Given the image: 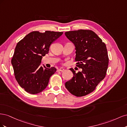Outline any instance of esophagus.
I'll use <instances>...</instances> for the list:
<instances>
[{"label": "esophagus", "mask_w": 127, "mask_h": 127, "mask_svg": "<svg viewBox=\"0 0 127 127\" xmlns=\"http://www.w3.org/2000/svg\"><path fill=\"white\" fill-rule=\"evenodd\" d=\"M64 70V68H59L58 70V71H63Z\"/></svg>", "instance_id": "obj_1"}]
</instances>
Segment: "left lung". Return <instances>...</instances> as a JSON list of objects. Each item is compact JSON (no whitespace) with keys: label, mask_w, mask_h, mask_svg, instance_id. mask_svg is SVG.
Masks as SVG:
<instances>
[{"label":"left lung","mask_w":127,"mask_h":127,"mask_svg":"<svg viewBox=\"0 0 127 127\" xmlns=\"http://www.w3.org/2000/svg\"><path fill=\"white\" fill-rule=\"evenodd\" d=\"M64 34L74 44L77 66L82 69L76 72L70 68L74 75L65 87L72 95L83 96L94 91L105 77L109 64L106 45L91 30H79Z\"/></svg>","instance_id":"8db88e82"}]
</instances>
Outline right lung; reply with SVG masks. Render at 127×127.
<instances>
[{
    "instance_id": "right-lung-1",
    "label": "right lung",
    "mask_w": 127,
    "mask_h": 127,
    "mask_svg": "<svg viewBox=\"0 0 127 127\" xmlns=\"http://www.w3.org/2000/svg\"><path fill=\"white\" fill-rule=\"evenodd\" d=\"M63 34L33 31L17 43L11 63L17 82L28 93L38 94L48 86L50 78L57 69L41 66V60L49 53L51 44Z\"/></svg>"
}]
</instances>
